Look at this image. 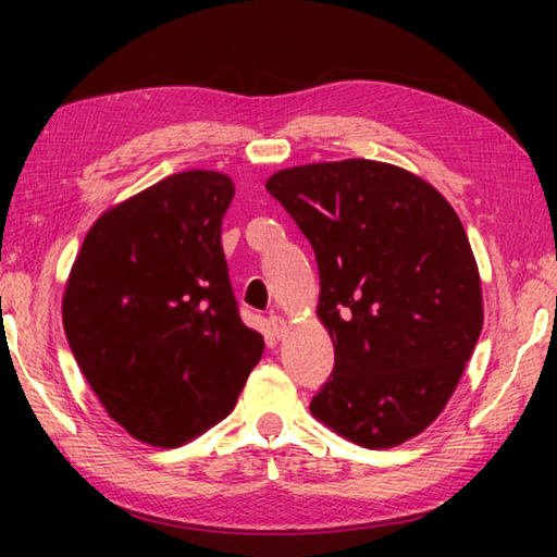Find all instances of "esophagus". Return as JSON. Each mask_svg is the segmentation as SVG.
<instances>
[{
    "instance_id": "1",
    "label": "esophagus",
    "mask_w": 557,
    "mask_h": 557,
    "mask_svg": "<svg viewBox=\"0 0 557 557\" xmlns=\"http://www.w3.org/2000/svg\"><path fill=\"white\" fill-rule=\"evenodd\" d=\"M268 324H270V332H272V336H275V338H282V336H285V332H287V322H285V319H282L280 314H270Z\"/></svg>"
}]
</instances>
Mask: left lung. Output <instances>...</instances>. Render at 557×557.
Listing matches in <instances>:
<instances>
[{
  "label": "left lung",
  "mask_w": 557,
  "mask_h": 557,
  "mask_svg": "<svg viewBox=\"0 0 557 557\" xmlns=\"http://www.w3.org/2000/svg\"><path fill=\"white\" fill-rule=\"evenodd\" d=\"M312 243L334 373L312 410L369 449L418 437L445 410L484 324L482 277L457 211L408 169L342 159L265 184Z\"/></svg>",
  "instance_id": "1"
}]
</instances>
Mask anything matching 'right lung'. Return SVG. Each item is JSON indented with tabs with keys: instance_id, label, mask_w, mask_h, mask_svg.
Wrapping results in <instances>:
<instances>
[{
	"instance_id": "obj_1",
	"label": "right lung",
	"mask_w": 557,
	"mask_h": 557,
	"mask_svg": "<svg viewBox=\"0 0 557 557\" xmlns=\"http://www.w3.org/2000/svg\"><path fill=\"white\" fill-rule=\"evenodd\" d=\"M233 178L188 169L110 206L63 289V329L120 428L178 447L233 410L265 338L235 307L221 223Z\"/></svg>"
}]
</instances>
